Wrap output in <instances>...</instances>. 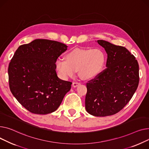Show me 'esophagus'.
<instances>
[{"label": "esophagus", "mask_w": 149, "mask_h": 149, "mask_svg": "<svg viewBox=\"0 0 149 149\" xmlns=\"http://www.w3.org/2000/svg\"><path fill=\"white\" fill-rule=\"evenodd\" d=\"M80 84L78 83V82H73V84H72V85L74 87V88H76V87H77Z\"/></svg>", "instance_id": "34e87169"}]
</instances>
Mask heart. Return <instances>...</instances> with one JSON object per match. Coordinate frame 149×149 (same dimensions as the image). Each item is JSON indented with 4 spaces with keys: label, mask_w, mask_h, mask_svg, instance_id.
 Listing matches in <instances>:
<instances>
[{
    "label": "heart",
    "mask_w": 149,
    "mask_h": 149,
    "mask_svg": "<svg viewBox=\"0 0 149 149\" xmlns=\"http://www.w3.org/2000/svg\"><path fill=\"white\" fill-rule=\"evenodd\" d=\"M105 63V54L100 49H74L68 52L65 59H57L55 65L63 79L73 77L79 70L82 79L90 81L100 75Z\"/></svg>",
    "instance_id": "1"
}]
</instances>
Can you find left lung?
Returning <instances> with one entry per match:
<instances>
[{
  "instance_id": "8db88e82",
  "label": "left lung",
  "mask_w": 149,
  "mask_h": 149,
  "mask_svg": "<svg viewBox=\"0 0 149 149\" xmlns=\"http://www.w3.org/2000/svg\"><path fill=\"white\" fill-rule=\"evenodd\" d=\"M95 41L108 55L107 68L87 83L85 109L92 116L105 117L118 112L132 97L139 84V65L125 47Z\"/></svg>"
}]
</instances>
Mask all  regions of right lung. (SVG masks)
Segmentation results:
<instances>
[{
    "mask_svg": "<svg viewBox=\"0 0 149 149\" xmlns=\"http://www.w3.org/2000/svg\"><path fill=\"white\" fill-rule=\"evenodd\" d=\"M63 43L36 39L19 47L9 64L10 90L29 112L47 114L55 111L72 82L58 77L55 61L67 49Z\"/></svg>",
    "mask_w": 149,
    "mask_h": 149,
    "instance_id": "right-lung-1",
    "label": "right lung"
}]
</instances>
